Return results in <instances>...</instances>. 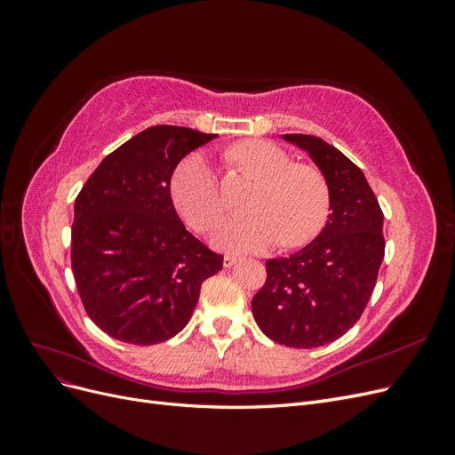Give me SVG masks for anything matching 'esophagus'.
Returning <instances> with one entry per match:
<instances>
[{"instance_id": "34e87169", "label": "esophagus", "mask_w": 455, "mask_h": 455, "mask_svg": "<svg viewBox=\"0 0 455 455\" xmlns=\"http://www.w3.org/2000/svg\"><path fill=\"white\" fill-rule=\"evenodd\" d=\"M237 256H231V254H226L224 256V267H231V266H235L237 264Z\"/></svg>"}]
</instances>
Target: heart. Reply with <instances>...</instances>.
I'll return each mask as SVG.
<instances>
[{"mask_svg":"<svg viewBox=\"0 0 455 455\" xmlns=\"http://www.w3.org/2000/svg\"><path fill=\"white\" fill-rule=\"evenodd\" d=\"M243 169L259 178L249 204L252 214L226 218L212 233V243L229 252L266 251L281 241L286 249L309 243L326 224L330 188L319 169L294 163L279 146L244 140L231 149ZM171 194L176 211L189 228L211 229L222 214L216 171L203 154H191L174 171Z\"/></svg>","mask_w":455,"mask_h":455,"instance_id":"b5f03b06","label":"heart"}]
</instances>
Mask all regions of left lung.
Masks as SVG:
<instances>
[{"instance_id":"8db88e82","label":"left lung","mask_w":455,"mask_h":455,"mask_svg":"<svg viewBox=\"0 0 455 455\" xmlns=\"http://www.w3.org/2000/svg\"><path fill=\"white\" fill-rule=\"evenodd\" d=\"M307 151L330 188L323 231L288 258L266 261L267 279L252 313L267 338L311 349L338 339L361 319L383 261V212L363 171L319 136L283 134Z\"/></svg>"}]
</instances>
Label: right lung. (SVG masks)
I'll list each match as a JSON object with an SVG mask.
<instances>
[{"label":"right lung","mask_w":455,"mask_h":455,"mask_svg":"<svg viewBox=\"0 0 455 455\" xmlns=\"http://www.w3.org/2000/svg\"><path fill=\"white\" fill-rule=\"evenodd\" d=\"M216 134L149 127L112 151L74 204L72 271L91 321L108 336L154 346L194 313L204 279L222 269L178 218L171 178Z\"/></svg>","instance_id":"obj_1"}]
</instances>
